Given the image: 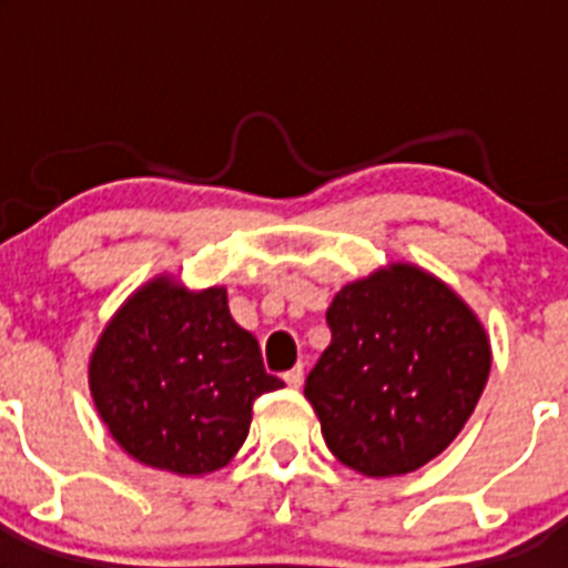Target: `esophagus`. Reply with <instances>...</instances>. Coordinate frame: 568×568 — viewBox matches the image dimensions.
I'll use <instances>...</instances> for the list:
<instances>
[{"mask_svg": "<svg viewBox=\"0 0 568 568\" xmlns=\"http://www.w3.org/2000/svg\"><path fill=\"white\" fill-rule=\"evenodd\" d=\"M284 381H287V386L290 389H298L301 384H304V366H293V369H290V373H284Z\"/></svg>", "mask_w": 568, "mask_h": 568, "instance_id": "34e87169", "label": "esophagus"}]
</instances>
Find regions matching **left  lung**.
Here are the masks:
<instances>
[{
    "instance_id": "obj_1",
    "label": "left lung",
    "mask_w": 568,
    "mask_h": 568,
    "mask_svg": "<svg viewBox=\"0 0 568 568\" xmlns=\"http://www.w3.org/2000/svg\"><path fill=\"white\" fill-rule=\"evenodd\" d=\"M333 341L304 395L329 453L369 478L420 469L475 413L491 349L455 290L415 264H389L341 287Z\"/></svg>"
}]
</instances>
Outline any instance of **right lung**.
Masks as SVG:
<instances>
[{
  "instance_id": "add662e5",
  "label": "right lung",
  "mask_w": 568,
  "mask_h": 568,
  "mask_svg": "<svg viewBox=\"0 0 568 568\" xmlns=\"http://www.w3.org/2000/svg\"><path fill=\"white\" fill-rule=\"evenodd\" d=\"M90 395L124 453L153 469L207 475L230 464L253 400L281 389L227 290L190 293L159 275L110 318L90 355Z\"/></svg>"
}]
</instances>
